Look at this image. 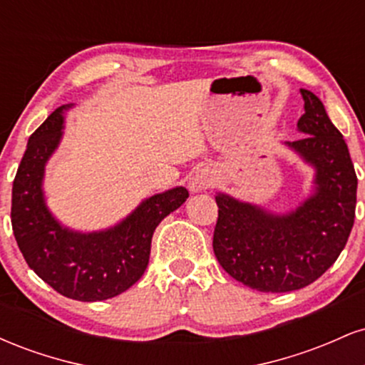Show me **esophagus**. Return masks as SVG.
<instances>
[{"instance_id":"esophagus-1","label":"esophagus","mask_w":365,"mask_h":365,"mask_svg":"<svg viewBox=\"0 0 365 365\" xmlns=\"http://www.w3.org/2000/svg\"><path fill=\"white\" fill-rule=\"evenodd\" d=\"M209 185H211V178H209V175L204 173V171H195L190 177V180H188V188H190L192 192H202L209 188Z\"/></svg>"}]
</instances>
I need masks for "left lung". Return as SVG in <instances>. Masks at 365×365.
Wrapping results in <instances>:
<instances>
[{
  "label": "left lung",
  "mask_w": 365,
  "mask_h": 365,
  "mask_svg": "<svg viewBox=\"0 0 365 365\" xmlns=\"http://www.w3.org/2000/svg\"><path fill=\"white\" fill-rule=\"evenodd\" d=\"M305 113L297 127L305 137L287 142L314 166V194L295 211L266 209L217 194L212 249L237 282L266 293L300 290L333 266L355 220L357 175L340 130L321 99L300 89Z\"/></svg>",
  "instance_id": "8db88e82"
}]
</instances>
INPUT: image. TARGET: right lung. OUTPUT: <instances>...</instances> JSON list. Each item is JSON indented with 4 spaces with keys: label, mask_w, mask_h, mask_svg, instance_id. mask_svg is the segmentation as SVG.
I'll return each mask as SVG.
<instances>
[{
    "label": "right lung",
    "mask_w": 365,
    "mask_h": 365,
    "mask_svg": "<svg viewBox=\"0 0 365 365\" xmlns=\"http://www.w3.org/2000/svg\"><path fill=\"white\" fill-rule=\"evenodd\" d=\"M63 104L31 135L11 190V226L29 267L61 295L98 302L139 282L149 262L156 226L187 200L185 187L142 200L132 215L104 232L81 233L54 220L43 194L44 166L63 135Z\"/></svg>",
    "instance_id": "right-lung-1"
}]
</instances>
